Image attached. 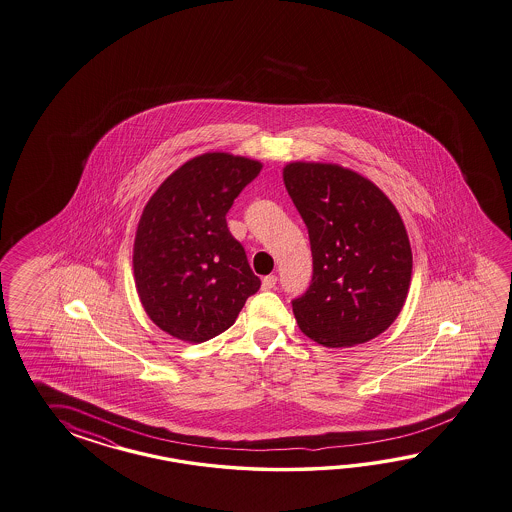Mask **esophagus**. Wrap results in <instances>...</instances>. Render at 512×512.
I'll list each match as a JSON object with an SVG mask.
<instances>
[{"label":"esophagus","instance_id":"esophagus-1","mask_svg":"<svg viewBox=\"0 0 512 512\" xmlns=\"http://www.w3.org/2000/svg\"><path fill=\"white\" fill-rule=\"evenodd\" d=\"M275 283H277V277L275 275H266L264 279H262V290H272L275 287Z\"/></svg>","mask_w":512,"mask_h":512}]
</instances>
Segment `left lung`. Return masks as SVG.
<instances>
[{"mask_svg": "<svg viewBox=\"0 0 512 512\" xmlns=\"http://www.w3.org/2000/svg\"><path fill=\"white\" fill-rule=\"evenodd\" d=\"M283 181L311 238V287L292 301L301 333L337 349L379 337L411 287V242L396 205L340 164L294 161Z\"/></svg>", "mask_w": 512, "mask_h": 512, "instance_id": "left-lung-1", "label": "left lung"}]
</instances>
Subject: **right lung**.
<instances>
[{
	"label": "right lung",
	"instance_id": "obj_1",
	"mask_svg": "<svg viewBox=\"0 0 512 512\" xmlns=\"http://www.w3.org/2000/svg\"><path fill=\"white\" fill-rule=\"evenodd\" d=\"M261 161L207 151L181 164L153 192L138 222L133 274L151 322L170 337L200 344L235 324L261 281L225 214Z\"/></svg>",
	"mask_w": 512,
	"mask_h": 512
}]
</instances>
